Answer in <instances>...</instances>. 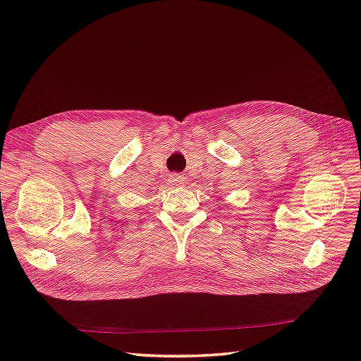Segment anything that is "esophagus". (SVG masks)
Returning a JSON list of instances; mask_svg holds the SVG:
<instances>
[{"label": "esophagus", "instance_id": "obj_1", "mask_svg": "<svg viewBox=\"0 0 361 361\" xmlns=\"http://www.w3.org/2000/svg\"><path fill=\"white\" fill-rule=\"evenodd\" d=\"M169 183H172L173 186H181L185 183V176L180 173H171L169 175Z\"/></svg>", "mask_w": 361, "mask_h": 361}]
</instances>
